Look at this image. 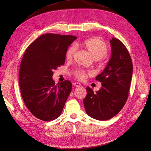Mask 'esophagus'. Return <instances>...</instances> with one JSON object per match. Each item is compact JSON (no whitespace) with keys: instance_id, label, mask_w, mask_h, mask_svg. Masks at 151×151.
Masks as SVG:
<instances>
[{"instance_id":"1","label":"esophagus","mask_w":151,"mask_h":151,"mask_svg":"<svg viewBox=\"0 0 151 151\" xmlns=\"http://www.w3.org/2000/svg\"><path fill=\"white\" fill-rule=\"evenodd\" d=\"M73 85L75 86H76V87H80V86H81V84H80L79 82H74L73 83Z\"/></svg>"}]
</instances>
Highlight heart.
Instances as JSON below:
<instances>
[{
    "mask_svg": "<svg viewBox=\"0 0 151 151\" xmlns=\"http://www.w3.org/2000/svg\"><path fill=\"white\" fill-rule=\"evenodd\" d=\"M85 49L88 51L93 58L95 60L100 61L102 58L107 55L108 52V47L103 41L97 37L91 38L84 41L82 43ZM76 50V46L75 45H72L67 49L65 56L67 60H71L75 53ZM75 77L82 81L84 80L88 75H91L90 71H86L85 70L81 69H76L74 73Z\"/></svg>",
    "mask_w": 151,
    "mask_h": 151,
    "instance_id": "obj_1",
    "label": "heart"
}]
</instances>
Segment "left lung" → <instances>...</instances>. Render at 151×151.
I'll return each mask as SVG.
<instances>
[{"instance_id":"obj_1","label":"left lung","mask_w":151,"mask_h":151,"mask_svg":"<svg viewBox=\"0 0 151 151\" xmlns=\"http://www.w3.org/2000/svg\"><path fill=\"white\" fill-rule=\"evenodd\" d=\"M111 56L103 71L96 77L102 83L95 93L87 87L84 99L86 113L97 120L106 121L114 117L123 108L129 97L133 65L130 54L121 41L110 40Z\"/></svg>"}]
</instances>
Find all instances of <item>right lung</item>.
I'll use <instances>...</instances> for the list:
<instances>
[{
  "label": "right lung",
  "instance_id": "obj_1",
  "mask_svg": "<svg viewBox=\"0 0 151 151\" xmlns=\"http://www.w3.org/2000/svg\"><path fill=\"white\" fill-rule=\"evenodd\" d=\"M77 39L73 36L45 34L28 47L19 69V87L25 105L40 120L56 119L71 91L69 81L56 85L53 70L63 65L67 48Z\"/></svg>",
  "mask_w": 151,
  "mask_h": 151
}]
</instances>
